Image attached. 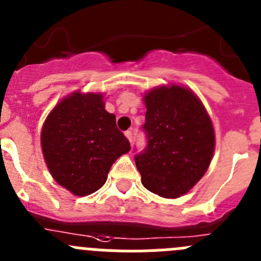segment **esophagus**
<instances>
[{
	"mask_svg": "<svg viewBox=\"0 0 261 261\" xmlns=\"http://www.w3.org/2000/svg\"><path fill=\"white\" fill-rule=\"evenodd\" d=\"M125 136L128 139V142H133V133H131V131H126Z\"/></svg>",
	"mask_w": 261,
	"mask_h": 261,
	"instance_id": "obj_1",
	"label": "esophagus"
}]
</instances>
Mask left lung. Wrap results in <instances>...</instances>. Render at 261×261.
I'll list each match as a JSON object with an SVG mask.
<instances>
[{"mask_svg":"<svg viewBox=\"0 0 261 261\" xmlns=\"http://www.w3.org/2000/svg\"><path fill=\"white\" fill-rule=\"evenodd\" d=\"M147 149L135 155L142 184L164 198L188 193L207 171L215 150L213 121L191 89L171 84L145 92Z\"/></svg>","mask_w":261,"mask_h":261,"instance_id":"1","label":"left lung"}]
</instances>
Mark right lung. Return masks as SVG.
<instances>
[{"instance_id":"right-lung-1","label":"right lung","mask_w":261,"mask_h":261,"mask_svg":"<svg viewBox=\"0 0 261 261\" xmlns=\"http://www.w3.org/2000/svg\"><path fill=\"white\" fill-rule=\"evenodd\" d=\"M41 148L54 180L84 197L104 186L112 165L130 143L106 111L104 95L74 91L54 107L41 131Z\"/></svg>"}]
</instances>
